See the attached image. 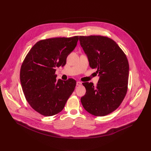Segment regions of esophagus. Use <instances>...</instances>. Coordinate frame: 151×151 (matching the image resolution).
<instances>
[{
  "instance_id": "1",
  "label": "esophagus",
  "mask_w": 151,
  "mask_h": 151,
  "mask_svg": "<svg viewBox=\"0 0 151 151\" xmlns=\"http://www.w3.org/2000/svg\"><path fill=\"white\" fill-rule=\"evenodd\" d=\"M81 85H82V83H81V82L78 81V82H76V85H77V86H81Z\"/></svg>"
}]
</instances>
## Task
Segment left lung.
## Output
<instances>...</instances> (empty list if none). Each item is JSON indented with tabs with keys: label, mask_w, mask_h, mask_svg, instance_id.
<instances>
[{
	"label": "left lung",
	"mask_w": 151,
	"mask_h": 151,
	"mask_svg": "<svg viewBox=\"0 0 151 151\" xmlns=\"http://www.w3.org/2000/svg\"><path fill=\"white\" fill-rule=\"evenodd\" d=\"M79 41L90 68L97 69L100 76L96 87L92 82L82 83L86 93L81 99L82 104L94 116L107 115L118 108L127 94L129 75L127 58L109 37L80 36Z\"/></svg>",
	"instance_id": "left-lung-1"
}]
</instances>
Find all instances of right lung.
I'll return each mask as SVG.
<instances>
[{"instance_id":"obj_1","label":"right lung","mask_w":151,"mask_h":151,"mask_svg":"<svg viewBox=\"0 0 151 151\" xmlns=\"http://www.w3.org/2000/svg\"><path fill=\"white\" fill-rule=\"evenodd\" d=\"M78 36L41 40L31 48L20 69V81L26 100L40 114L50 116L60 112L73 92L76 82L56 79L55 68L64 66L75 49Z\"/></svg>"}]
</instances>
